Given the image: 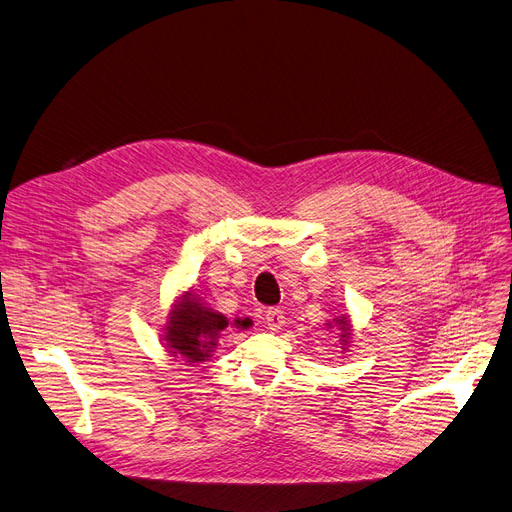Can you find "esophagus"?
<instances>
[{
    "label": "esophagus",
    "instance_id": "1",
    "mask_svg": "<svg viewBox=\"0 0 512 512\" xmlns=\"http://www.w3.org/2000/svg\"><path fill=\"white\" fill-rule=\"evenodd\" d=\"M265 324H267V328H270L272 332H278L286 324L284 311L282 309H270V311H267L265 313Z\"/></svg>",
    "mask_w": 512,
    "mask_h": 512
}]
</instances>
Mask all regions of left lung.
Returning a JSON list of instances; mask_svg holds the SVG:
<instances>
[{"label":"left lung","instance_id":"obj_1","mask_svg":"<svg viewBox=\"0 0 512 512\" xmlns=\"http://www.w3.org/2000/svg\"><path fill=\"white\" fill-rule=\"evenodd\" d=\"M338 324H340V330H342V338H344V342H346V338H348V319L346 317H342V319H338Z\"/></svg>","mask_w":512,"mask_h":512}]
</instances>
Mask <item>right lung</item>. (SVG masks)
Instances as JSON below:
<instances>
[{"label":"right lung","mask_w":512,"mask_h":512,"mask_svg":"<svg viewBox=\"0 0 512 512\" xmlns=\"http://www.w3.org/2000/svg\"><path fill=\"white\" fill-rule=\"evenodd\" d=\"M228 326V319L201 305L191 292L174 307L168 321V348L176 357L180 355L186 363H199L209 357L218 344L220 332ZM236 328H249L251 319H234Z\"/></svg>","instance_id":"obj_1"}]
</instances>
